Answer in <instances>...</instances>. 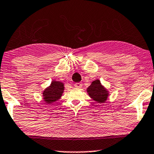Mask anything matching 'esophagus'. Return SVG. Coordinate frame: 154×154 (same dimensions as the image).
<instances>
[{
  "mask_svg": "<svg viewBox=\"0 0 154 154\" xmlns=\"http://www.w3.org/2000/svg\"><path fill=\"white\" fill-rule=\"evenodd\" d=\"M75 88H82V83H81V82H77V83H75Z\"/></svg>",
  "mask_w": 154,
  "mask_h": 154,
  "instance_id": "obj_1",
  "label": "esophagus"
}]
</instances>
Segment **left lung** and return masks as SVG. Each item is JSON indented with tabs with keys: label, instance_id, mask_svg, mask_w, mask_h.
<instances>
[{
	"label": "left lung",
	"instance_id": "obj_1",
	"mask_svg": "<svg viewBox=\"0 0 154 154\" xmlns=\"http://www.w3.org/2000/svg\"><path fill=\"white\" fill-rule=\"evenodd\" d=\"M89 96L98 103H105L109 96V92L99 79H96L91 83L87 89Z\"/></svg>",
	"mask_w": 154,
	"mask_h": 154
}]
</instances>
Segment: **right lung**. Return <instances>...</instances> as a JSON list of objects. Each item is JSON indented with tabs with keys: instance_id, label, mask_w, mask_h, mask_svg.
I'll list each match as a JSON object with an SVG mask.
<instances>
[{
	"instance_id": "add662e5",
	"label": "right lung",
	"mask_w": 154,
	"mask_h": 154,
	"mask_svg": "<svg viewBox=\"0 0 154 154\" xmlns=\"http://www.w3.org/2000/svg\"><path fill=\"white\" fill-rule=\"evenodd\" d=\"M64 83L59 82V81H52L51 85L42 92L44 100L47 104H51L54 103L60 99L64 92Z\"/></svg>"
}]
</instances>
